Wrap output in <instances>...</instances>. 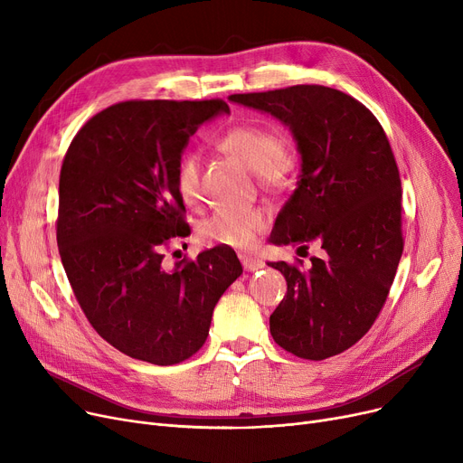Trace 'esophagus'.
<instances>
[{
	"instance_id": "34e87169",
	"label": "esophagus",
	"mask_w": 463,
	"mask_h": 463,
	"mask_svg": "<svg viewBox=\"0 0 463 463\" xmlns=\"http://www.w3.org/2000/svg\"><path fill=\"white\" fill-rule=\"evenodd\" d=\"M241 266H244L246 272H257L264 269V260L257 257H241Z\"/></svg>"
}]
</instances>
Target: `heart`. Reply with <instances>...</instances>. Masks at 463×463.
Instances as JSON below:
<instances>
[{
  "mask_svg": "<svg viewBox=\"0 0 463 463\" xmlns=\"http://www.w3.org/2000/svg\"><path fill=\"white\" fill-rule=\"evenodd\" d=\"M217 148L250 168L266 185L283 184L295 168V159L281 148V138L262 126H236L217 140ZM176 187L187 206L201 203V161L197 154L182 157L176 168ZM266 225L257 206H219L199 223V238L208 246L251 248Z\"/></svg>",
  "mask_w": 463,
  "mask_h": 463,
  "instance_id": "heart-1",
  "label": "heart"
}]
</instances>
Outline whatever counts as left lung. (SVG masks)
I'll use <instances>...</instances> for the list:
<instances>
[{
  "mask_svg": "<svg viewBox=\"0 0 463 463\" xmlns=\"http://www.w3.org/2000/svg\"><path fill=\"white\" fill-rule=\"evenodd\" d=\"M229 101L279 119L300 154L297 189L276 217L270 244L325 251L307 270L270 262L287 281L270 315L274 342L307 360L344 353L377 319L403 251L391 144L366 107L334 88L300 84Z\"/></svg>",
  "mask_w": 463,
  "mask_h": 463,
  "instance_id": "left-lung-1",
  "label": "left lung"
}]
</instances>
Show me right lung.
<instances>
[{"label": "right lung", "instance_id": "1", "mask_svg": "<svg viewBox=\"0 0 463 463\" xmlns=\"http://www.w3.org/2000/svg\"><path fill=\"white\" fill-rule=\"evenodd\" d=\"M225 101H126L72 138L60 173L58 248L88 321L124 354L173 366L197 353L212 313L241 274L234 250L163 269V248L187 236L176 168L189 137Z\"/></svg>", "mask_w": 463, "mask_h": 463}]
</instances>
